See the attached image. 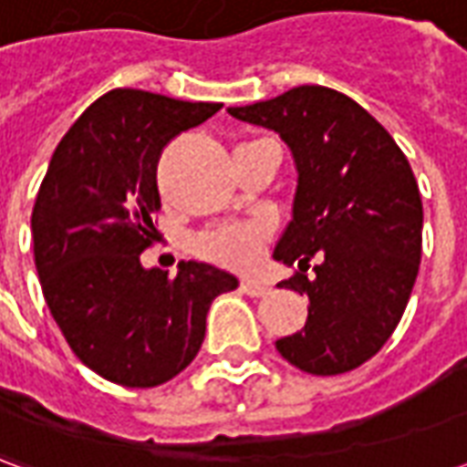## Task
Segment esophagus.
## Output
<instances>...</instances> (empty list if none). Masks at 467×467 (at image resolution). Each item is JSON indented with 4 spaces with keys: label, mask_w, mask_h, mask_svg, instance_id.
<instances>
[{
    "label": "esophagus",
    "mask_w": 467,
    "mask_h": 467,
    "mask_svg": "<svg viewBox=\"0 0 467 467\" xmlns=\"http://www.w3.org/2000/svg\"><path fill=\"white\" fill-rule=\"evenodd\" d=\"M240 290H243L244 295H250V297H263V295L270 293V285L263 283V280H257V277H243Z\"/></svg>",
    "instance_id": "1"
}]
</instances>
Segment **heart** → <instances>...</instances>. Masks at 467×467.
Here are the masks:
<instances>
[{
  "instance_id": "obj_1",
  "label": "heart",
  "mask_w": 467,
  "mask_h": 467,
  "mask_svg": "<svg viewBox=\"0 0 467 467\" xmlns=\"http://www.w3.org/2000/svg\"><path fill=\"white\" fill-rule=\"evenodd\" d=\"M267 227L257 220L247 223H227L207 230L194 240V250L200 257L223 267H247L263 247Z\"/></svg>"
}]
</instances>
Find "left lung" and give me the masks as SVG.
<instances>
[{
	"label": "left lung",
	"mask_w": 467,
	"mask_h": 467,
	"mask_svg": "<svg viewBox=\"0 0 467 467\" xmlns=\"http://www.w3.org/2000/svg\"><path fill=\"white\" fill-rule=\"evenodd\" d=\"M227 112L280 134L297 167L293 220L273 257L297 265L280 287L310 307L303 330L275 348L310 375L360 368L398 327L420 267L422 202L408 157L370 112L330 87H293ZM310 259L313 278L304 275Z\"/></svg>",
	"instance_id": "obj_1"
}]
</instances>
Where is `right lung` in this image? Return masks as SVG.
I'll return each mask as SVG.
<instances>
[{"mask_svg":"<svg viewBox=\"0 0 467 467\" xmlns=\"http://www.w3.org/2000/svg\"><path fill=\"white\" fill-rule=\"evenodd\" d=\"M220 107L112 89L57 144L36 192L32 243L47 307L77 358L124 388L180 375L200 352L213 300L237 287L207 263H180L174 277L140 263L157 234L160 154Z\"/></svg>","mask_w":467,"mask_h":467,"instance_id":"1","label":"right lung"}]
</instances>
